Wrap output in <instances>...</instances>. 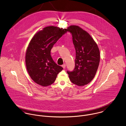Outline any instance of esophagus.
Segmentation results:
<instances>
[{
	"label": "esophagus",
	"mask_w": 126,
	"mask_h": 126,
	"mask_svg": "<svg viewBox=\"0 0 126 126\" xmlns=\"http://www.w3.org/2000/svg\"><path fill=\"white\" fill-rule=\"evenodd\" d=\"M62 67H63V68H65L66 67V64H63V65H62Z\"/></svg>",
	"instance_id": "esophagus-1"
}]
</instances>
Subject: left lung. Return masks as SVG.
<instances>
[{"mask_svg": "<svg viewBox=\"0 0 126 126\" xmlns=\"http://www.w3.org/2000/svg\"><path fill=\"white\" fill-rule=\"evenodd\" d=\"M67 30L72 33L76 50L75 69L67 72L73 83L82 86L95 75L100 62L99 49L90 34L79 26L71 25Z\"/></svg>", "mask_w": 126, "mask_h": 126, "instance_id": "8db88e82", "label": "left lung"}]
</instances>
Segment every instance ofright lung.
<instances>
[{
    "instance_id": "1",
    "label": "right lung",
    "mask_w": 126,
    "mask_h": 126,
    "mask_svg": "<svg viewBox=\"0 0 126 126\" xmlns=\"http://www.w3.org/2000/svg\"><path fill=\"white\" fill-rule=\"evenodd\" d=\"M66 32L67 29L47 26L37 32L31 39L26 50L25 62L30 77L37 84L44 87L52 84L58 73L63 69L54 62L50 51Z\"/></svg>"
}]
</instances>
